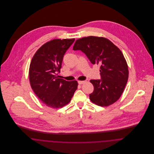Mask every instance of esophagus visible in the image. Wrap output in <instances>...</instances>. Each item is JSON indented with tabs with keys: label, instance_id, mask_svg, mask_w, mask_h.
Instances as JSON below:
<instances>
[{
	"label": "esophagus",
	"instance_id": "obj_1",
	"mask_svg": "<svg viewBox=\"0 0 154 154\" xmlns=\"http://www.w3.org/2000/svg\"><path fill=\"white\" fill-rule=\"evenodd\" d=\"M85 82V81H78V84H79V85H82V84H84Z\"/></svg>",
	"mask_w": 154,
	"mask_h": 154
}]
</instances>
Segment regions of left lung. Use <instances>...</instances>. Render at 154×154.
Returning a JSON list of instances; mask_svg holds the SVG:
<instances>
[{
	"instance_id": "obj_1",
	"label": "left lung",
	"mask_w": 154,
	"mask_h": 154,
	"mask_svg": "<svg viewBox=\"0 0 154 154\" xmlns=\"http://www.w3.org/2000/svg\"><path fill=\"white\" fill-rule=\"evenodd\" d=\"M73 50H81L92 64L100 66L101 79L90 81L94 88L89 94L90 100L101 107L117 101L129 77L128 64L121 50L107 38L95 36L77 40Z\"/></svg>"
}]
</instances>
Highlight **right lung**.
<instances>
[{
  "mask_svg": "<svg viewBox=\"0 0 154 154\" xmlns=\"http://www.w3.org/2000/svg\"><path fill=\"white\" fill-rule=\"evenodd\" d=\"M73 39H54L43 44L34 55L29 69L31 87L47 106L59 109L67 104L78 88L76 81L58 78L66 50Z\"/></svg>",
  "mask_w": 154,
  "mask_h": 154,
  "instance_id": "add662e5",
  "label": "right lung"
}]
</instances>
